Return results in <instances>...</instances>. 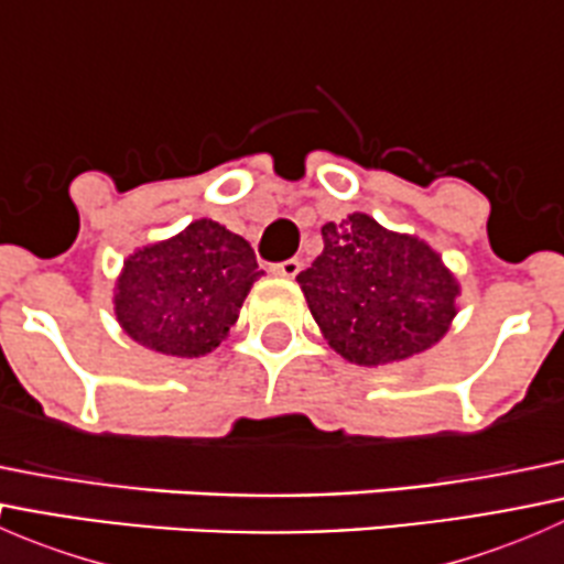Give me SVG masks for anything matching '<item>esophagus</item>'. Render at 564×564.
Returning a JSON list of instances; mask_svg holds the SVG:
<instances>
[{
    "label": "esophagus",
    "mask_w": 564,
    "mask_h": 564,
    "mask_svg": "<svg viewBox=\"0 0 564 564\" xmlns=\"http://www.w3.org/2000/svg\"><path fill=\"white\" fill-rule=\"evenodd\" d=\"M300 270H303V261L300 259H286L281 264H272V275L278 278H294Z\"/></svg>",
    "instance_id": "34e87169"
}]
</instances>
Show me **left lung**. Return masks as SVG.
Instances as JSON below:
<instances>
[{
    "label": "left lung",
    "instance_id": "left-lung-1",
    "mask_svg": "<svg viewBox=\"0 0 564 564\" xmlns=\"http://www.w3.org/2000/svg\"><path fill=\"white\" fill-rule=\"evenodd\" d=\"M324 250L297 275L327 344L357 366L431 349L456 318L460 286L442 256L366 213L322 226Z\"/></svg>",
    "mask_w": 564,
    "mask_h": 564
}]
</instances>
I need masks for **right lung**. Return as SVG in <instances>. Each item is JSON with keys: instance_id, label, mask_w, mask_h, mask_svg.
Instances as JSON below:
<instances>
[{"instance_id": "obj_1", "label": "right lung", "mask_w": 564, "mask_h": 564, "mask_svg": "<svg viewBox=\"0 0 564 564\" xmlns=\"http://www.w3.org/2000/svg\"><path fill=\"white\" fill-rule=\"evenodd\" d=\"M253 248L215 220H193L124 259L113 289L119 327L152 351L202 357L229 335L253 281Z\"/></svg>"}]
</instances>
